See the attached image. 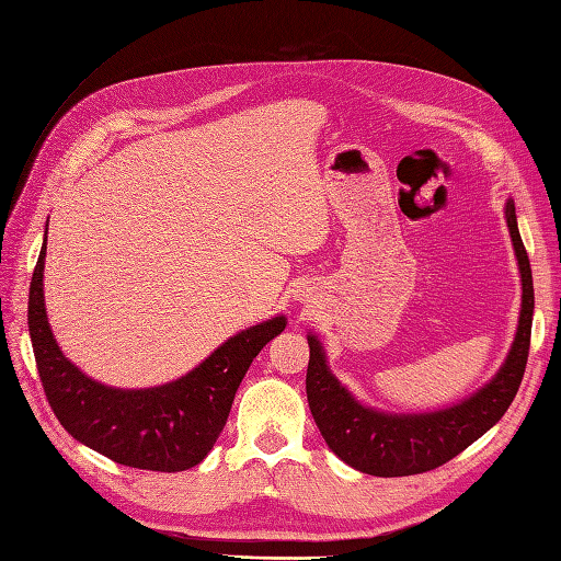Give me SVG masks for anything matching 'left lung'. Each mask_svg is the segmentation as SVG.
I'll list each match as a JSON object with an SVG mask.
<instances>
[{"label": "left lung", "mask_w": 561, "mask_h": 561, "mask_svg": "<svg viewBox=\"0 0 561 561\" xmlns=\"http://www.w3.org/2000/svg\"><path fill=\"white\" fill-rule=\"evenodd\" d=\"M505 219L522 274L519 325L511 353L496 377L463 402L426 414L369 410L339 383L328 367L325 351L309 334L307 398L311 414L328 447L351 468L377 478H402V474L435 470L470 447L491 426H496V421L515 400L531 344L534 278L511 198L505 203Z\"/></svg>", "instance_id": "1"}]
</instances>
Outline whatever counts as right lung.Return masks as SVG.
<instances>
[{
    "label": "right lung",
    "instance_id": "obj_1",
    "mask_svg": "<svg viewBox=\"0 0 561 561\" xmlns=\"http://www.w3.org/2000/svg\"><path fill=\"white\" fill-rule=\"evenodd\" d=\"M44 257L46 243L30 283L27 325L44 393L60 426L122 466L159 472L198 466L222 433L250 363L285 330V316L227 339L178 381L112 388L83 375L56 344L44 307Z\"/></svg>",
    "mask_w": 561,
    "mask_h": 561
}]
</instances>
